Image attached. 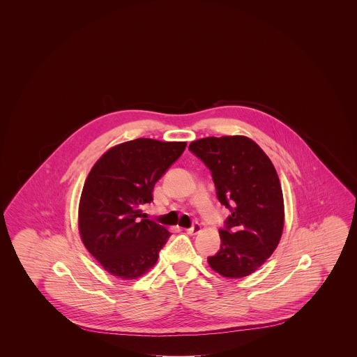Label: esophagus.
I'll return each mask as SVG.
<instances>
[{
    "instance_id": "34e87169",
    "label": "esophagus",
    "mask_w": 357,
    "mask_h": 357,
    "mask_svg": "<svg viewBox=\"0 0 357 357\" xmlns=\"http://www.w3.org/2000/svg\"><path fill=\"white\" fill-rule=\"evenodd\" d=\"M201 230H202V227L199 223H194L191 227L186 229L187 234H190V236H195V234L201 233Z\"/></svg>"
}]
</instances>
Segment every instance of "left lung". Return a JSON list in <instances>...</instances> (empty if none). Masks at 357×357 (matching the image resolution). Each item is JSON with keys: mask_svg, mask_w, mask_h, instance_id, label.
<instances>
[{"mask_svg": "<svg viewBox=\"0 0 357 357\" xmlns=\"http://www.w3.org/2000/svg\"><path fill=\"white\" fill-rule=\"evenodd\" d=\"M211 171L222 204L231 215L220 231L221 249L208 257L226 278L255 273L273 255L284 230L282 188L272 160L248 136H210L190 143Z\"/></svg>", "mask_w": 357, "mask_h": 357, "instance_id": "left-lung-1", "label": "left lung"}]
</instances>
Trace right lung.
Instances as JSON below:
<instances>
[{
  "mask_svg": "<svg viewBox=\"0 0 357 357\" xmlns=\"http://www.w3.org/2000/svg\"><path fill=\"white\" fill-rule=\"evenodd\" d=\"M186 142L139 137L102 153L89 171L79 204V233L105 272L136 280L158 261L171 233L144 220L155 183L182 155Z\"/></svg>",
  "mask_w": 357,
  "mask_h": 357,
  "instance_id": "obj_1",
  "label": "right lung"
}]
</instances>
